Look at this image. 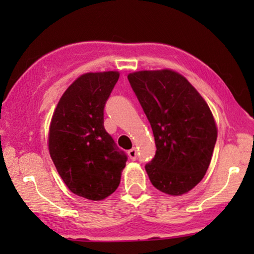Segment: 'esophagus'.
Masks as SVG:
<instances>
[{"label":"esophagus","instance_id":"1","mask_svg":"<svg viewBox=\"0 0 254 254\" xmlns=\"http://www.w3.org/2000/svg\"><path fill=\"white\" fill-rule=\"evenodd\" d=\"M128 156H129V158L131 161H135L136 159V156H137V150L135 148H131L130 150H128Z\"/></svg>","mask_w":254,"mask_h":254}]
</instances>
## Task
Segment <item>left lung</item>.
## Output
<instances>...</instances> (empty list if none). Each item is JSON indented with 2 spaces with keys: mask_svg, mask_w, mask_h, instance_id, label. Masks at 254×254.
Returning a JSON list of instances; mask_svg holds the SVG:
<instances>
[{
  "mask_svg": "<svg viewBox=\"0 0 254 254\" xmlns=\"http://www.w3.org/2000/svg\"><path fill=\"white\" fill-rule=\"evenodd\" d=\"M151 125L155 157L145 165L152 185L169 195L189 193L206 175L217 138L214 116L203 97L172 69L128 74Z\"/></svg>",
  "mask_w": 254,
  "mask_h": 254,
  "instance_id": "left-lung-1",
  "label": "left lung"
}]
</instances>
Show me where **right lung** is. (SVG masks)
Returning <instances> with one entry per match:
<instances>
[{"mask_svg":"<svg viewBox=\"0 0 254 254\" xmlns=\"http://www.w3.org/2000/svg\"><path fill=\"white\" fill-rule=\"evenodd\" d=\"M119 71L86 72L75 79L55 107L48 151L64 183L76 195L106 199L118 189L127 156L104 128V106Z\"/></svg>","mask_w":254,"mask_h":254,"instance_id":"add662e5","label":"right lung"}]
</instances>
